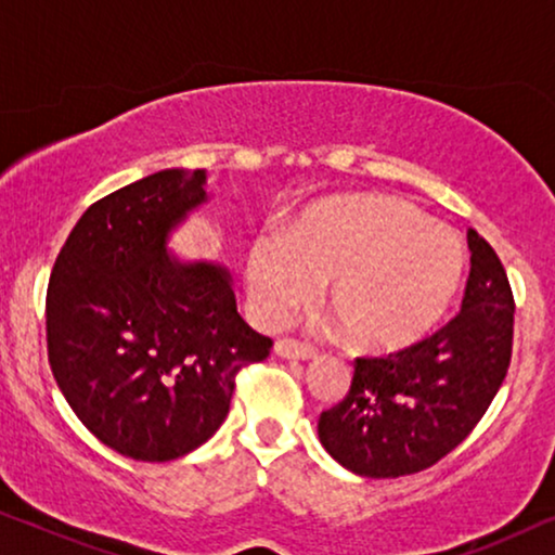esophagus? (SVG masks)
Here are the masks:
<instances>
[{
  "label": "esophagus",
  "mask_w": 555,
  "mask_h": 555,
  "mask_svg": "<svg viewBox=\"0 0 555 555\" xmlns=\"http://www.w3.org/2000/svg\"><path fill=\"white\" fill-rule=\"evenodd\" d=\"M275 353L280 359H300V361L315 359V348L295 338H280L275 344Z\"/></svg>",
  "instance_id": "1"
}]
</instances>
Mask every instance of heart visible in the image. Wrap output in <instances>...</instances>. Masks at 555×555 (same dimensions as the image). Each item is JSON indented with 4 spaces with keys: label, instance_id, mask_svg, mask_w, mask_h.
<instances>
[{
    "label": "heart",
    "instance_id": "obj_1",
    "mask_svg": "<svg viewBox=\"0 0 555 555\" xmlns=\"http://www.w3.org/2000/svg\"><path fill=\"white\" fill-rule=\"evenodd\" d=\"M462 245L422 209L389 196L325 199L287 232H262L245 260L253 313L280 325L328 283V308L361 351H399L429 336L460 287Z\"/></svg>",
    "mask_w": 555,
    "mask_h": 555
}]
</instances>
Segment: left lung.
<instances>
[{"label":"left lung","instance_id":"1","mask_svg":"<svg viewBox=\"0 0 555 555\" xmlns=\"http://www.w3.org/2000/svg\"><path fill=\"white\" fill-rule=\"evenodd\" d=\"M469 278L460 313L420 344L356 359L346 399L318 420L321 444L363 477L422 473L482 420L513 353V291L488 242L467 230Z\"/></svg>","mask_w":555,"mask_h":555}]
</instances>
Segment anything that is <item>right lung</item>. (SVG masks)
Here are the masks:
<instances>
[{
	"label": "right lung",
	"instance_id": "1",
	"mask_svg": "<svg viewBox=\"0 0 555 555\" xmlns=\"http://www.w3.org/2000/svg\"><path fill=\"white\" fill-rule=\"evenodd\" d=\"M204 186V169H164L103 196L50 275L52 376L78 420L131 460L169 462L207 442L237 371L272 348L242 321L224 264L169 255Z\"/></svg>",
	"mask_w": 555,
	"mask_h": 555
}]
</instances>
